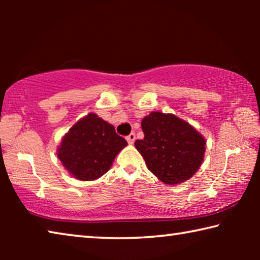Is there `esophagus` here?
I'll list each match as a JSON object with an SVG mask.
<instances>
[{
  "label": "esophagus",
  "mask_w": 260,
  "mask_h": 260,
  "mask_svg": "<svg viewBox=\"0 0 260 260\" xmlns=\"http://www.w3.org/2000/svg\"><path fill=\"white\" fill-rule=\"evenodd\" d=\"M126 140H127V142H128L129 144H133L134 141H135V134L134 133H131L128 136H127Z\"/></svg>",
  "instance_id": "esophagus-1"
}]
</instances>
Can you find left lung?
Segmentation results:
<instances>
[{"mask_svg": "<svg viewBox=\"0 0 260 260\" xmlns=\"http://www.w3.org/2000/svg\"><path fill=\"white\" fill-rule=\"evenodd\" d=\"M141 126L144 138L135 141V148L161 182L181 183L199 171L206 141L189 122L174 114L153 111L143 118Z\"/></svg>", "mask_w": 260, "mask_h": 260, "instance_id": "1", "label": "left lung"}]
</instances>
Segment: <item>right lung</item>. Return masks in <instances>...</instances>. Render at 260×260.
Returning a JSON list of instances; mask_svg holds the SVG:
<instances>
[{"instance_id":"1","label":"right lung","mask_w":260,"mask_h":260,"mask_svg":"<svg viewBox=\"0 0 260 260\" xmlns=\"http://www.w3.org/2000/svg\"><path fill=\"white\" fill-rule=\"evenodd\" d=\"M126 146L127 141L116 133L111 124L89 113L63 136L57 157L72 177L91 181L108 172Z\"/></svg>"}]
</instances>
